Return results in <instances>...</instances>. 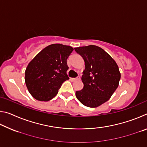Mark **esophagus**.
Wrapping results in <instances>:
<instances>
[{"instance_id": "34e87169", "label": "esophagus", "mask_w": 147, "mask_h": 147, "mask_svg": "<svg viewBox=\"0 0 147 147\" xmlns=\"http://www.w3.org/2000/svg\"><path fill=\"white\" fill-rule=\"evenodd\" d=\"M80 77L78 76V77H76V78H71V80L73 81V82H74V81L78 80H80Z\"/></svg>"}]
</instances>
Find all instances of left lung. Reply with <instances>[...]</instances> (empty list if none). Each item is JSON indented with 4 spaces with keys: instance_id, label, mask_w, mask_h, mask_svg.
I'll use <instances>...</instances> for the list:
<instances>
[{
    "instance_id": "obj_1",
    "label": "left lung",
    "mask_w": 147,
    "mask_h": 147,
    "mask_svg": "<svg viewBox=\"0 0 147 147\" xmlns=\"http://www.w3.org/2000/svg\"><path fill=\"white\" fill-rule=\"evenodd\" d=\"M85 62L82 81L84 88L76 91L84 106L96 108L108 101L118 88L121 73L114 59L100 47L89 45L74 48Z\"/></svg>"
}]
</instances>
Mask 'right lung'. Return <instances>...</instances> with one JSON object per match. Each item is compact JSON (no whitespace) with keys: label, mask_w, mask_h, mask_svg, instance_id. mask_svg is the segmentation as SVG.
<instances>
[{"label":"right lung","mask_w":147,"mask_h":147,"mask_svg":"<svg viewBox=\"0 0 147 147\" xmlns=\"http://www.w3.org/2000/svg\"><path fill=\"white\" fill-rule=\"evenodd\" d=\"M70 46L53 44L42 50L30 62L25 71V83L30 93L39 101H49L58 93L67 74Z\"/></svg>","instance_id":"1"}]
</instances>
